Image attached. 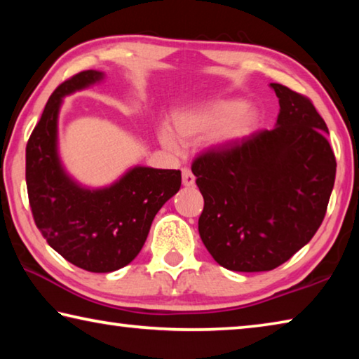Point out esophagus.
<instances>
[{
	"instance_id": "34e87169",
	"label": "esophagus",
	"mask_w": 359,
	"mask_h": 359,
	"mask_svg": "<svg viewBox=\"0 0 359 359\" xmlns=\"http://www.w3.org/2000/svg\"><path fill=\"white\" fill-rule=\"evenodd\" d=\"M182 184H184L185 187H193L194 185V175H193L190 169H187V168L182 169Z\"/></svg>"
}]
</instances>
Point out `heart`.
I'll use <instances>...</instances> for the list:
<instances>
[{
	"instance_id": "1",
	"label": "heart",
	"mask_w": 359,
	"mask_h": 359,
	"mask_svg": "<svg viewBox=\"0 0 359 359\" xmlns=\"http://www.w3.org/2000/svg\"><path fill=\"white\" fill-rule=\"evenodd\" d=\"M258 111L244 100H215L185 109L174 117V133L163 126L160 139L166 149L179 151L182 144L210 136L215 147H231L244 141L258 126Z\"/></svg>"
}]
</instances>
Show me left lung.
I'll return each mask as SVG.
<instances>
[{
    "instance_id": "left-lung-1",
    "label": "left lung",
    "mask_w": 359,
    "mask_h": 359,
    "mask_svg": "<svg viewBox=\"0 0 359 359\" xmlns=\"http://www.w3.org/2000/svg\"><path fill=\"white\" fill-rule=\"evenodd\" d=\"M276 128L205 151L191 166L204 198L198 229L218 264L236 272L276 269L323 222L336 179L327 126L306 96L271 83Z\"/></svg>"
}]
</instances>
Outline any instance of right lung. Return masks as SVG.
Here are the masks:
<instances>
[{
	"instance_id": "right-lung-1",
	"label": "right lung",
	"mask_w": 359,
	"mask_h": 359,
	"mask_svg": "<svg viewBox=\"0 0 359 359\" xmlns=\"http://www.w3.org/2000/svg\"><path fill=\"white\" fill-rule=\"evenodd\" d=\"M102 71L79 72L52 93L27 144V188L41 234L81 269L112 272L141 252L158 210L180 190L175 169L133 166L111 185L92 188L66 171L58 150L65 96L104 81Z\"/></svg>"
}]
</instances>
